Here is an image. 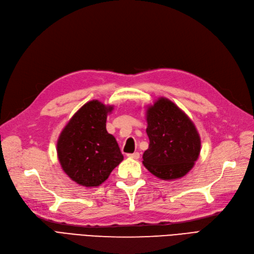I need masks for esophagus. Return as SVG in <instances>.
<instances>
[{"label":"esophagus","instance_id":"34e87169","mask_svg":"<svg viewBox=\"0 0 254 254\" xmlns=\"http://www.w3.org/2000/svg\"><path fill=\"white\" fill-rule=\"evenodd\" d=\"M128 157H130V159H134V160H137L139 157V153L138 152H134V153H128L127 154Z\"/></svg>","mask_w":254,"mask_h":254}]
</instances>
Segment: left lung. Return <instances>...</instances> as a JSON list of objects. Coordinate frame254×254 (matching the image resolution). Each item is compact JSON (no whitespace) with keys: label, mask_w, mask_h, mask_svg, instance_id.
Instances as JSON below:
<instances>
[{"label":"left lung","mask_w":254,"mask_h":254,"mask_svg":"<svg viewBox=\"0 0 254 254\" xmlns=\"http://www.w3.org/2000/svg\"><path fill=\"white\" fill-rule=\"evenodd\" d=\"M149 147L143 164L156 178H183L194 166L200 152V137L185 112L166 98H160L146 111Z\"/></svg>","instance_id":"obj_1"}]
</instances>
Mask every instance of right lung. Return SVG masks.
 <instances>
[{"instance_id":"1","label":"right lung","mask_w":254,"mask_h":254,"mask_svg":"<svg viewBox=\"0 0 254 254\" xmlns=\"http://www.w3.org/2000/svg\"><path fill=\"white\" fill-rule=\"evenodd\" d=\"M113 106L98 100L78 109L61 132L57 151L61 166L73 182L98 187L123 161L117 139L106 130L107 116Z\"/></svg>"}]
</instances>
